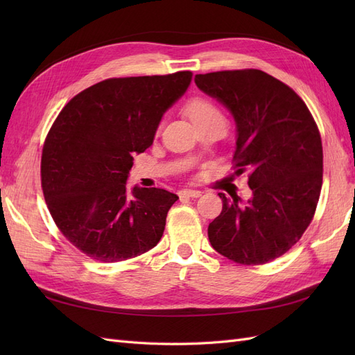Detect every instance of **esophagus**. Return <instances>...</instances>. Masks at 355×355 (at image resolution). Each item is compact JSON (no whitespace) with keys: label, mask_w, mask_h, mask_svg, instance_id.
Here are the masks:
<instances>
[{"label":"esophagus","mask_w":355,"mask_h":355,"mask_svg":"<svg viewBox=\"0 0 355 355\" xmlns=\"http://www.w3.org/2000/svg\"><path fill=\"white\" fill-rule=\"evenodd\" d=\"M201 196V191H197V189H182L179 191V197L180 198H197Z\"/></svg>","instance_id":"obj_1"}]
</instances>
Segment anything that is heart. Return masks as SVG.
<instances>
[{"mask_svg":"<svg viewBox=\"0 0 355 355\" xmlns=\"http://www.w3.org/2000/svg\"><path fill=\"white\" fill-rule=\"evenodd\" d=\"M185 112L196 127L210 121H223L220 111L206 99L198 98L189 101L188 105L185 106Z\"/></svg>","mask_w":355,"mask_h":355,"instance_id":"obj_1","label":"heart"}]
</instances>
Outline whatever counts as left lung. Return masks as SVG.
<instances>
[{
	"mask_svg": "<svg viewBox=\"0 0 355 355\" xmlns=\"http://www.w3.org/2000/svg\"><path fill=\"white\" fill-rule=\"evenodd\" d=\"M197 87L220 102L237 127V175L249 170L245 202L219 194L209 225L214 250L243 265H263L292 249L314 218L323 184V146L305 102L259 69L196 75Z\"/></svg>",
	"mask_w": 355,
	"mask_h": 355,
	"instance_id": "left-lung-1",
	"label": "left lung"
}]
</instances>
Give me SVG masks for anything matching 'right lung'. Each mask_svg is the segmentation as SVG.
I'll return each mask as SVG.
<instances>
[{
	"label": "right lung",
	"instance_id": "right-lung-1",
	"mask_svg": "<svg viewBox=\"0 0 355 355\" xmlns=\"http://www.w3.org/2000/svg\"><path fill=\"white\" fill-rule=\"evenodd\" d=\"M191 80V71L105 80L73 96L53 123L41 157L42 192L60 232L92 259H132L163 237L179 197L125 184L133 154L153 145Z\"/></svg>",
	"mask_w": 355,
	"mask_h": 355
}]
</instances>
